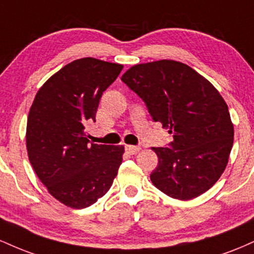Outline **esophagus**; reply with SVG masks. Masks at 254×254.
I'll return each instance as SVG.
<instances>
[{"instance_id": "obj_1", "label": "esophagus", "mask_w": 254, "mask_h": 254, "mask_svg": "<svg viewBox=\"0 0 254 254\" xmlns=\"http://www.w3.org/2000/svg\"><path fill=\"white\" fill-rule=\"evenodd\" d=\"M125 150L131 154V155H133V154H137L141 150V147H137V145H125Z\"/></svg>"}]
</instances>
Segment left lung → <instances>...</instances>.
Wrapping results in <instances>:
<instances>
[{"mask_svg":"<svg viewBox=\"0 0 254 254\" xmlns=\"http://www.w3.org/2000/svg\"><path fill=\"white\" fill-rule=\"evenodd\" d=\"M122 81L144 101L153 121L173 133L170 147L153 148L159 165L151 183L180 200L208 191L226 170L234 139L218 90L188 64L172 60L136 64Z\"/></svg>","mask_w":254,"mask_h":254,"instance_id":"1","label":"left lung"}]
</instances>
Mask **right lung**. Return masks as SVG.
Here are the masks:
<instances>
[{"mask_svg": "<svg viewBox=\"0 0 254 254\" xmlns=\"http://www.w3.org/2000/svg\"><path fill=\"white\" fill-rule=\"evenodd\" d=\"M123 65L86 57L64 65L40 87L27 118L28 159L49 193L83 209L103 197L123 161V145L89 144L101 95Z\"/></svg>", "mask_w": 254, "mask_h": 254, "instance_id": "1", "label": "right lung"}]
</instances>
